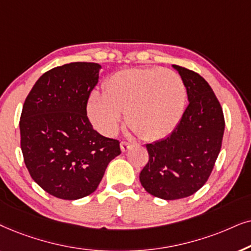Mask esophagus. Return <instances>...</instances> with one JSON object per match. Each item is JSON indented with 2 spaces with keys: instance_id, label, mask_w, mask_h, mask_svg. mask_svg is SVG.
Returning <instances> with one entry per match:
<instances>
[{
  "instance_id": "1",
  "label": "esophagus",
  "mask_w": 251,
  "mask_h": 251,
  "mask_svg": "<svg viewBox=\"0 0 251 251\" xmlns=\"http://www.w3.org/2000/svg\"><path fill=\"white\" fill-rule=\"evenodd\" d=\"M132 146H133L132 143H129V142H126V141L120 142V149H122L123 152L127 151V150H128L129 148H132Z\"/></svg>"
}]
</instances>
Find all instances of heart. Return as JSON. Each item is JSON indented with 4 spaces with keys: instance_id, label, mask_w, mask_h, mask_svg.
<instances>
[{
    "instance_id": "obj_1",
    "label": "heart",
    "mask_w": 251,
    "mask_h": 251,
    "mask_svg": "<svg viewBox=\"0 0 251 251\" xmlns=\"http://www.w3.org/2000/svg\"><path fill=\"white\" fill-rule=\"evenodd\" d=\"M181 76L171 70L128 69L115 73L104 93L88 100L89 118L96 128L112 135L126 111V120L145 140H158L176 127L186 106Z\"/></svg>"
}]
</instances>
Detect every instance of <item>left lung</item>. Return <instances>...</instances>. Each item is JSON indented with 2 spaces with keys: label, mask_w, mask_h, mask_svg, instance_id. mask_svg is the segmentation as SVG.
Wrapping results in <instances>:
<instances>
[{
  "label": "left lung",
  "mask_w": 251,
  "mask_h": 251,
  "mask_svg": "<svg viewBox=\"0 0 251 251\" xmlns=\"http://www.w3.org/2000/svg\"><path fill=\"white\" fill-rule=\"evenodd\" d=\"M185 83L189 104L173 132L147 145L149 160L140 182L150 195L171 201L188 198L206 182L222 148L225 120L208 82L172 65Z\"/></svg>",
  "instance_id": "1"
}]
</instances>
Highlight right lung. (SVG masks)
<instances>
[{
	"mask_svg": "<svg viewBox=\"0 0 251 251\" xmlns=\"http://www.w3.org/2000/svg\"><path fill=\"white\" fill-rule=\"evenodd\" d=\"M101 65L75 62L38 79L23 105L19 122L26 168L43 190L62 200L95 192L106 166L120 155L119 141L93 128L87 102Z\"/></svg>",
	"mask_w": 251,
	"mask_h": 251,
	"instance_id": "1",
	"label": "right lung"
}]
</instances>
